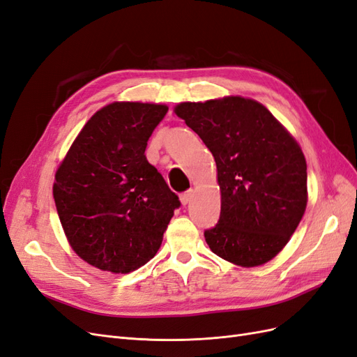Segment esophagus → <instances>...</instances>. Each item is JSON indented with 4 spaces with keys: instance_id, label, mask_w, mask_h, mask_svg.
Here are the masks:
<instances>
[{
    "instance_id": "1",
    "label": "esophagus",
    "mask_w": 357,
    "mask_h": 357,
    "mask_svg": "<svg viewBox=\"0 0 357 357\" xmlns=\"http://www.w3.org/2000/svg\"><path fill=\"white\" fill-rule=\"evenodd\" d=\"M192 195H194V191H192V190H188V191H185V192H182V194L179 195L181 203H182L183 206L188 204V203L191 202V199H192Z\"/></svg>"
}]
</instances>
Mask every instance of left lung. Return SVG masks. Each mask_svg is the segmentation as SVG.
I'll use <instances>...</instances> for the list:
<instances>
[{"instance_id": "1", "label": "left lung", "mask_w": 357, "mask_h": 357, "mask_svg": "<svg viewBox=\"0 0 357 357\" xmlns=\"http://www.w3.org/2000/svg\"><path fill=\"white\" fill-rule=\"evenodd\" d=\"M175 112L200 136L216 163L221 215L204 231L206 243L236 266L268 262L305 212L307 163L300 145L252 99L182 102Z\"/></svg>"}]
</instances>
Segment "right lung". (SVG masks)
Returning <instances> with one entry per match:
<instances>
[{
	"label": "right lung",
	"mask_w": 357,
	"mask_h": 357,
	"mask_svg": "<svg viewBox=\"0 0 357 357\" xmlns=\"http://www.w3.org/2000/svg\"><path fill=\"white\" fill-rule=\"evenodd\" d=\"M166 112L155 103H109L86 123L56 172L53 197L68 241L99 270L145 266L181 206L145 157Z\"/></svg>",
	"instance_id": "add662e5"
}]
</instances>
